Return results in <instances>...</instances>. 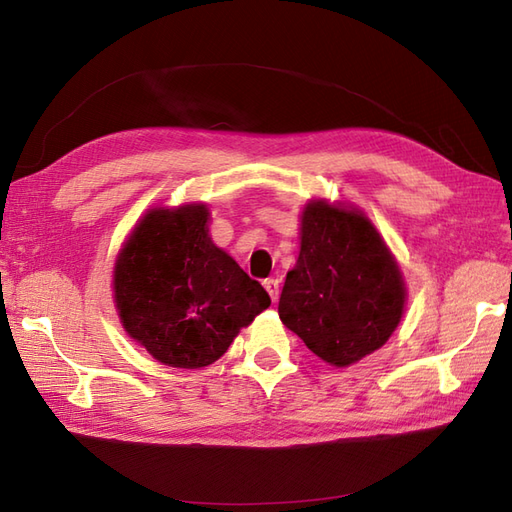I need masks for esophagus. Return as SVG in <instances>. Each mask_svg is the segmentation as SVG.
Returning <instances> with one entry per match:
<instances>
[{
    "mask_svg": "<svg viewBox=\"0 0 512 512\" xmlns=\"http://www.w3.org/2000/svg\"><path fill=\"white\" fill-rule=\"evenodd\" d=\"M265 290L269 292L271 301L275 303L277 297H280V280H265Z\"/></svg>",
    "mask_w": 512,
    "mask_h": 512,
    "instance_id": "34e87169",
    "label": "esophagus"
}]
</instances>
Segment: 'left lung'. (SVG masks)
I'll return each instance as SVG.
<instances>
[{"label":"left lung","mask_w":512,"mask_h":512,"mask_svg":"<svg viewBox=\"0 0 512 512\" xmlns=\"http://www.w3.org/2000/svg\"><path fill=\"white\" fill-rule=\"evenodd\" d=\"M299 235L277 312L324 363L354 365L395 333L408 299L404 275L378 228L344 200L305 203Z\"/></svg>","instance_id":"left-lung-1"}]
</instances>
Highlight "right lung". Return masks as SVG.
I'll return each instance as SVG.
<instances>
[{
  "label": "right lung",
  "mask_w": 512,
  "mask_h": 512,
  "mask_svg": "<svg viewBox=\"0 0 512 512\" xmlns=\"http://www.w3.org/2000/svg\"><path fill=\"white\" fill-rule=\"evenodd\" d=\"M205 203L153 207L123 241L113 267L121 327L153 359L203 369L271 305L267 290L209 235Z\"/></svg>",
  "instance_id": "right-lung-1"
}]
</instances>
